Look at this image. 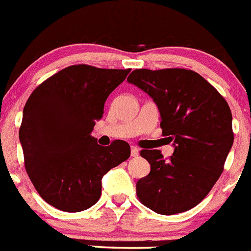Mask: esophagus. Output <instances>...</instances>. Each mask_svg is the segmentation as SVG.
<instances>
[{
  "label": "esophagus",
  "mask_w": 251,
  "mask_h": 251,
  "mask_svg": "<svg viewBox=\"0 0 251 251\" xmlns=\"http://www.w3.org/2000/svg\"><path fill=\"white\" fill-rule=\"evenodd\" d=\"M131 156L132 157H136V156H139V149L135 146H131Z\"/></svg>",
  "instance_id": "esophagus-1"
}]
</instances>
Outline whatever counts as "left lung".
<instances>
[{"instance_id":"left-lung-1","label":"left lung","mask_w":251,"mask_h":251,"mask_svg":"<svg viewBox=\"0 0 251 251\" xmlns=\"http://www.w3.org/2000/svg\"><path fill=\"white\" fill-rule=\"evenodd\" d=\"M128 83L147 93L161 115L162 135L175 151L142 150L151 171L136 183L144 205L163 215L186 212L205 198L233 146L231 111L214 86L193 70H133Z\"/></svg>"}]
</instances>
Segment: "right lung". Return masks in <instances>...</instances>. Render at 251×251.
Wrapping results in <instances>:
<instances>
[{
	"label": "right lung",
	"mask_w": 251,
	"mask_h": 251,
	"mask_svg": "<svg viewBox=\"0 0 251 251\" xmlns=\"http://www.w3.org/2000/svg\"><path fill=\"white\" fill-rule=\"evenodd\" d=\"M131 69L70 65L30 94L20 141L25 167L39 196L63 212H81L99 201L101 178L130 157L126 141L98 145L91 136L107 97Z\"/></svg>",
	"instance_id": "obj_1"
}]
</instances>
